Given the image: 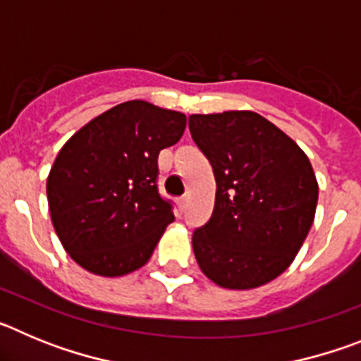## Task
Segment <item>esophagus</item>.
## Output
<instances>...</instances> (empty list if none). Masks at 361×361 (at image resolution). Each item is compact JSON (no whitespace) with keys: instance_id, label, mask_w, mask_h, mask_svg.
<instances>
[{"instance_id":"obj_1","label":"esophagus","mask_w":361,"mask_h":361,"mask_svg":"<svg viewBox=\"0 0 361 361\" xmlns=\"http://www.w3.org/2000/svg\"><path fill=\"white\" fill-rule=\"evenodd\" d=\"M177 206H178V209H180V212H184V209H186V206H188V197H180V199L177 200Z\"/></svg>"}]
</instances>
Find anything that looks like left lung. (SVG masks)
I'll return each instance as SVG.
<instances>
[{"label":"left lung","instance_id":"1","mask_svg":"<svg viewBox=\"0 0 361 361\" xmlns=\"http://www.w3.org/2000/svg\"><path fill=\"white\" fill-rule=\"evenodd\" d=\"M190 132L216 180L212 219L193 233L197 264L220 288H260L291 266L311 229L318 202L311 161L250 110L193 114Z\"/></svg>","mask_w":361,"mask_h":361}]
</instances>
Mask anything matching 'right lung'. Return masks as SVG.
I'll return each mask as SVG.
<instances>
[{
	"instance_id": "1",
	"label": "right lung",
	"mask_w": 361,
	"mask_h": 361,
	"mask_svg": "<svg viewBox=\"0 0 361 361\" xmlns=\"http://www.w3.org/2000/svg\"><path fill=\"white\" fill-rule=\"evenodd\" d=\"M186 116L126 101L94 117L57 153L47 178L54 229L75 264L99 276L141 269L168 224L157 191L159 152L183 137Z\"/></svg>"
}]
</instances>
